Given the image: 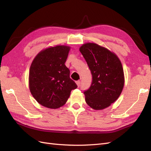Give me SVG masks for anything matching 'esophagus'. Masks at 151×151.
<instances>
[{"label": "esophagus", "instance_id": "obj_1", "mask_svg": "<svg viewBox=\"0 0 151 151\" xmlns=\"http://www.w3.org/2000/svg\"><path fill=\"white\" fill-rule=\"evenodd\" d=\"M76 84H77V86L79 87V86H80V85H81V81H76Z\"/></svg>", "mask_w": 151, "mask_h": 151}]
</instances>
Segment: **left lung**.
I'll use <instances>...</instances> for the list:
<instances>
[{
  "label": "left lung",
  "mask_w": 151,
  "mask_h": 151,
  "mask_svg": "<svg viewBox=\"0 0 151 151\" xmlns=\"http://www.w3.org/2000/svg\"><path fill=\"white\" fill-rule=\"evenodd\" d=\"M92 75V83L84 91L86 102L94 109L110 106L120 96L124 86L122 63L115 53L99 45L88 43L80 49Z\"/></svg>",
  "instance_id": "obj_1"
}]
</instances>
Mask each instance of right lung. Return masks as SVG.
Listing matches in <instances>:
<instances>
[{"label": "right lung", "instance_id": "1", "mask_svg": "<svg viewBox=\"0 0 151 151\" xmlns=\"http://www.w3.org/2000/svg\"><path fill=\"white\" fill-rule=\"evenodd\" d=\"M69 50V47L63 45L47 48L39 53L31 63L29 89L43 106L60 108L67 102L71 91L77 88L65 65Z\"/></svg>", "mask_w": 151, "mask_h": 151}]
</instances>
